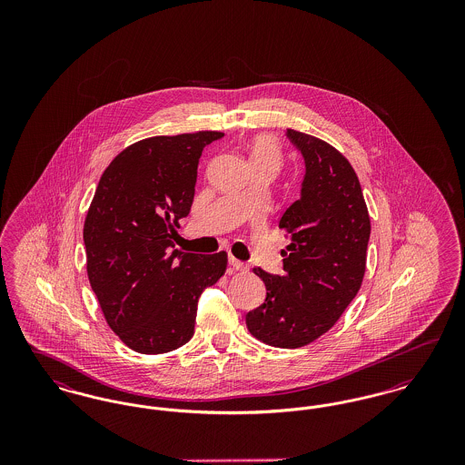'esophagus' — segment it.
<instances>
[{"mask_svg": "<svg viewBox=\"0 0 465 465\" xmlns=\"http://www.w3.org/2000/svg\"><path fill=\"white\" fill-rule=\"evenodd\" d=\"M228 263L232 268H235V270H245L247 266L243 265L242 262H239L237 258H233V256H228Z\"/></svg>", "mask_w": 465, "mask_h": 465, "instance_id": "esophagus-1", "label": "esophagus"}]
</instances>
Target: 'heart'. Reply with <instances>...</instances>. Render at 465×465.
Listing matches in <instances>:
<instances>
[{"instance_id":"b5f03b06","label":"heart","mask_w":465,"mask_h":465,"mask_svg":"<svg viewBox=\"0 0 465 465\" xmlns=\"http://www.w3.org/2000/svg\"><path fill=\"white\" fill-rule=\"evenodd\" d=\"M249 158L251 163H260V162H281V148L279 143L272 135H258L251 141L249 146Z\"/></svg>"}]
</instances>
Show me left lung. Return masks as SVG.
Masks as SVG:
<instances>
[{
    "mask_svg": "<svg viewBox=\"0 0 465 465\" xmlns=\"http://www.w3.org/2000/svg\"><path fill=\"white\" fill-rule=\"evenodd\" d=\"M305 162L300 197L282 214L288 249L282 275L256 268L265 302L247 312V330L279 349L309 345L330 331L362 284L371 224L349 160L331 144L288 129Z\"/></svg>",
    "mask_w": 465,
    "mask_h": 465,
    "instance_id": "8db88e82",
    "label": "left lung"
}]
</instances>
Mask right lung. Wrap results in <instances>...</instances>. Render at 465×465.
<instances>
[{"label":"right lung","instance_id":"right-lung-1","mask_svg":"<svg viewBox=\"0 0 465 465\" xmlns=\"http://www.w3.org/2000/svg\"><path fill=\"white\" fill-rule=\"evenodd\" d=\"M223 135L143 139L99 179L84 226L90 286L111 330L139 354L190 341L200 294L224 273L226 252H181L173 242L192 209L202 152Z\"/></svg>","mask_w":465,"mask_h":465}]
</instances>
